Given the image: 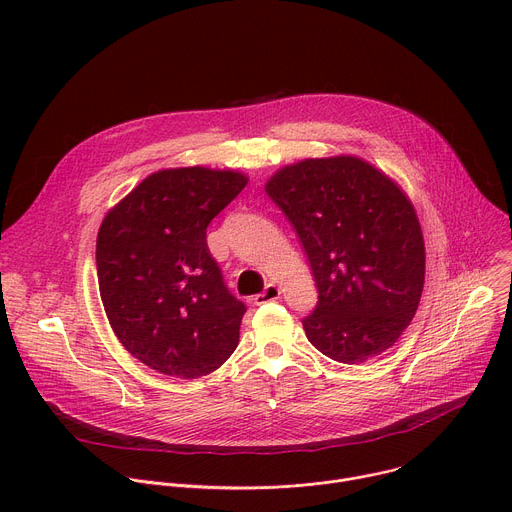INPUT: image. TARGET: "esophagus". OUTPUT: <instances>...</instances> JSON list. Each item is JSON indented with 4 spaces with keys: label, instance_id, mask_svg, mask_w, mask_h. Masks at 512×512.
<instances>
[{
    "label": "esophagus",
    "instance_id": "esophagus-1",
    "mask_svg": "<svg viewBox=\"0 0 512 512\" xmlns=\"http://www.w3.org/2000/svg\"><path fill=\"white\" fill-rule=\"evenodd\" d=\"M281 296V289L275 285V283H269L261 294H257L253 300H255V304H267V302H273V300H277Z\"/></svg>",
    "mask_w": 512,
    "mask_h": 512
}]
</instances>
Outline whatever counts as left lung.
Wrapping results in <instances>:
<instances>
[{"instance_id": "obj_1", "label": "left lung", "mask_w": 512, "mask_h": 512, "mask_svg": "<svg viewBox=\"0 0 512 512\" xmlns=\"http://www.w3.org/2000/svg\"><path fill=\"white\" fill-rule=\"evenodd\" d=\"M265 192L294 225L316 279L318 306L302 322L308 340L344 364L391 348L417 312L425 279L409 196L356 156L283 166Z\"/></svg>"}]
</instances>
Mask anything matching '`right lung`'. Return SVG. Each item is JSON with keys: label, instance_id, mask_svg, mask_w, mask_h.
<instances>
[{"label": "right lung", "instance_id": "right-lung-1", "mask_svg": "<svg viewBox=\"0 0 512 512\" xmlns=\"http://www.w3.org/2000/svg\"><path fill=\"white\" fill-rule=\"evenodd\" d=\"M204 166L150 174L103 218L97 277L109 324L150 369L198 379L235 352L245 304L223 281L206 227L245 186Z\"/></svg>", "mask_w": 512, "mask_h": 512}]
</instances>
